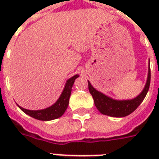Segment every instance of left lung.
Masks as SVG:
<instances>
[{"instance_id": "obj_1", "label": "left lung", "mask_w": 159, "mask_h": 159, "mask_svg": "<svg viewBox=\"0 0 159 159\" xmlns=\"http://www.w3.org/2000/svg\"><path fill=\"white\" fill-rule=\"evenodd\" d=\"M151 79L150 67L148 69V79L143 92L134 99L127 100V101H116L106 97L102 92H98L92 87V84L88 82V89L94 100L95 106L97 110L103 115L112 116V117H125L130 115L132 112L138 108V106L142 103L145 98L147 92L149 89Z\"/></svg>"}]
</instances>
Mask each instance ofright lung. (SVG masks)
Listing matches in <instances>:
<instances>
[{
  "label": "right lung",
  "instance_id": "1",
  "mask_svg": "<svg viewBox=\"0 0 159 159\" xmlns=\"http://www.w3.org/2000/svg\"><path fill=\"white\" fill-rule=\"evenodd\" d=\"M78 77V75H75L70 79H68L66 82L65 87L63 91H62V94L60 96L57 102L53 106L46 108L44 110H40V111H30V110H26L24 109L20 106H19L22 111L25 113L29 115L31 117L36 119V120H39L48 121L55 120V119L59 118L64 114L66 111L69 103V97L71 96V92H72V85L74 83L76 78Z\"/></svg>",
  "mask_w": 159,
  "mask_h": 159
}]
</instances>
